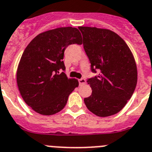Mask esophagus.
Instances as JSON below:
<instances>
[{"label":"esophagus","instance_id":"1","mask_svg":"<svg viewBox=\"0 0 152 152\" xmlns=\"http://www.w3.org/2000/svg\"><path fill=\"white\" fill-rule=\"evenodd\" d=\"M79 83H80V85H83V84H85L86 83V80L84 78H80L78 80Z\"/></svg>","mask_w":152,"mask_h":152}]
</instances>
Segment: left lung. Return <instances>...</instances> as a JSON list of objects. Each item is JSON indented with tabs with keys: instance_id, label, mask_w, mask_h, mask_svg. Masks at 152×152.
<instances>
[{
	"instance_id": "8db88e82",
	"label": "left lung",
	"mask_w": 152,
	"mask_h": 152,
	"mask_svg": "<svg viewBox=\"0 0 152 152\" xmlns=\"http://www.w3.org/2000/svg\"><path fill=\"white\" fill-rule=\"evenodd\" d=\"M83 45L98 76L87 80L92 94L84 103L92 113L108 117L118 113L131 98L137 83V68L130 49L111 30L80 26Z\"/></svg>"
}]
</instances>
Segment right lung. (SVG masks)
I'll list each match as a JSON object with an SVG mask.
<instances>
[{
  "mask_svg": "<svg viewBox=\"0 0 152 152\" xmlns=\"http://www.w3.org/2000/svg\"><path fill=\"white\" fill-rule=\"evenodd\" d=\"M76 28L62 27L36 36L25 49L18 65L16 81L22 99L34 111L43 115L58 113L69 96L78 87L77 79L68 78L62 61L66 47L81 44Z\"/></svg>",
  "mask_w": 152,
  "mask_h": 152,
  "instance_id": "obj_1",
  "label": "right lung"
}]
</instances>
